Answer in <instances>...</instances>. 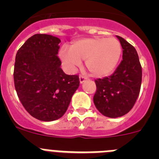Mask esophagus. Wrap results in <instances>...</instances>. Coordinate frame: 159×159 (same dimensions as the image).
Listing matches in <instances>:
<instances>
[{"label":"esophagus","instance_id":"esophagus-1","mask_svg":"<svg viewBox=\"0 0 159 159\" xmlns=\"http://www.w3.org/2000/svg\"><path fill=\"white\" fill-rule=\"evenodd\" d=\"M88 78H87V76H85V75H80V84H83L84 81L86 80Z\"/></svg>","mask_w":159,"mask_h":159}]
</instances>
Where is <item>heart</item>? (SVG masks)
<instances>
[{
  "instance_id": "1",
  "label": "heart",
  "mask_w": 159,
  "mask_h": 159,
  "mask_svg": "<svg viewBox=\"0 0 159 159\" xmlns=\"http://www.w3.org/2000/svg\"><path fill=\"white\" fill-rule=\"evenodd\" d=\"M122 55V44L116 37L84 38L75 40L71 48L60 49V57L69 67L86 60L87 69L94 76L102 77L115 70Z\"/></svg>"
}]
</instances>
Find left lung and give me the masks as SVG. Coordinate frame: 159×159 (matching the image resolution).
Listing matches in <instances>:
<instances>
[{
    "label": "left lung",
    "instance_id": "8db88e82",
    "mask_svg": "<svg viewBox=\"0 0 159 159\" xmlns=\"http://www.w3.org/2000/svg\"><path fill=\"white\" fill-rule=\"evenodd\" d=\"M123 48V60L110 76L97 79L93 97L95 107L107 117H121L134 107L139 95L142 66L134 46L117 36Z\"/></svg>",
    "mask_w": 159,
    "mask_h": 159
}]
</instances>
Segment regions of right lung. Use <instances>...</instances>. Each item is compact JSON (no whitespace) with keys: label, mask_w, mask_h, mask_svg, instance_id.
<instances>
[{"label":"right lung","mask_w":159,"mask_h":159,"mask_svg":"<svg viewBox=\"0 0 159 159\" xmlns=\"http://www.w3.org/2000/svg\"><path fill=\"white\" fill-rule=\"evenodd\" d=\"M60 40L35 34L17 51L14 85L18 98L32 117L50 122L60 119L80 86L78 75H67L58 57Z\"/></svg>","instance_id":"add662e5"}]
</instances>
